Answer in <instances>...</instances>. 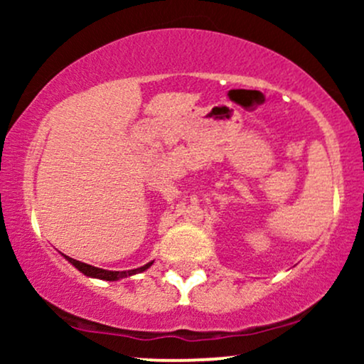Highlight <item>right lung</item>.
<instances>
[{"instance_id": "add662e5", "label": "right lung", "mask_w": 364, "mask_h": 364, "mask_svg": "<svg viewBox=\"0 0 364 364\" xmlns=\"http://www.w3.org/2000/svg\"><path fill=\"white\" fill-rule=\"evenodd\" d=\"M70 262L73 263L75 267H77L80 272H83L85 275H89V277H97V279H104V281H118L121 277H127L129 272H136V270H145L147 267L150 265H145V267H140V269H135V270H129V272H109V270H102V269H95V267L92 265H87V263H82L78 260H73V258H70Z\"/></svg>"}]
</instances>
